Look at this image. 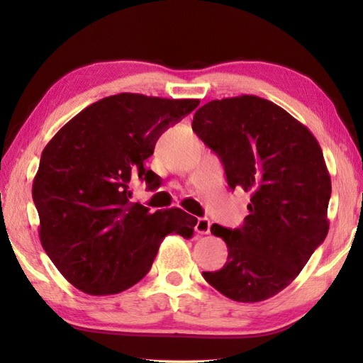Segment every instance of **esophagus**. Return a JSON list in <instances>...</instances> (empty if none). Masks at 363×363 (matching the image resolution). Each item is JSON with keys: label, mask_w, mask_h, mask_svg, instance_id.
<instances>
[{"label": "esophagus", "mask_w": 363, "mask_h": 363, "mask_svg": "<svg viewBox=\"0 0 363 363\" xmlns=\"http://www.w3.org/2000/svg\"><path fill=\"white\" fill-rule=\"evenodd\" d=\"M195 230L198 234H209L211 233V221L207 218H198Z\"/></svg>", "instance_id": "obj_1"}]
</instances>
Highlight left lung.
I'll list each match as a JSON object with an SVG mask.
<instances>
[{"label": "left lung", "mask_w": 363, "mask_h": 363, "mask_svg": "<svg viewBox=\"0 0 363 363\" xmlns=\"http://www.w3.org/2000/svg\"><path fill=\"white\" fill-rule=\"evenodd\" d=\"M191 129L217 152L230 189L251 194L242 228L212 225L228 262L204 279L238 303L277 295L329 230L330 176L317 138L268 99L240 95L199 107Z\"/></svg>", "instance_id": "1"}]
</instances>
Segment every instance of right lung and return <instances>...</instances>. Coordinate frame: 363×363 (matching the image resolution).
<instances>
[{
  "instance_id": "1",
  "label": "right lung",
  "mask_w": 363,
  "mask_h": 363,
  "mask_svg": "<svg viewBox=\"0 0 363 363\" xmlns=\"http://www.w3.org/2000/svg\"><path fill=\"white\" fill-rule=\"evenodd\" d=\"M199 99L118 94L73 117L45 146L33 182L43 250L65 279L89 295H115L150 272L168 234L191 238L196 218L177 207L150 212L130 184L159 187L145 168L157 138Z\"/></svg>"
}]
</instances>
